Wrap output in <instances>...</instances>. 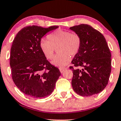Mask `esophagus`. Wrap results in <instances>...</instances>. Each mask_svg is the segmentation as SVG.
Here are the masks:
<instances>
[{
	"label": "esophagus",
	"instance_id": "1",
	"mask_svg": "<svg viewBox=\"0 0 121 121\" xmlns=\"http://www.w3.org/2000/svg\"><path fill=\"white\" fill-rule=\"evenodd\" d=\"M60 71L61 73H63L64 71L66 69V68H60Z\"/></svg>",
	"mask_w": 121,
	"mask_h": 121
}]
</instances>
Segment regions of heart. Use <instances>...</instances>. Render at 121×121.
Wrapping results in <instances>:
<instances>
[{"label":"heart","instance_id":"1","mask_svg":"<svg viewBox=\"0 0 121 121\" xmlns=\"http://www.w3.org/2000/svg\"><path fill=\"white\" fill-rule=\"evenodd\" d=\"M48 40L41 39L40 48L48 60L53 58L57 48L59 53L55 56L52 64L59 67H64L70 61V56L78 53L81 48V39L77 33L66 30H57L47 36Z\"/></svg>","mask_w":121,"mask_h":121}]
</instances>
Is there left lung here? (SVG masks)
<instances>
[{"mask_svg": "<svg viewBox=\"0 0 121 121\" xmlns=\"http://www.w3.org/2000/svg\"><path fill=\"white\" fill-rule=\"evenodd\" d=\"M80 35V51L72 61V85L76 93L88 97L100 93L108 84L112 70L111 53L103 35L87 24L70 27ZM83 69H75L74 67Z\"/></svg>", "mask_w": 121, "mask_h": 121, "instance_id": "8db88e82", "label": "left lung"}]
</instances>
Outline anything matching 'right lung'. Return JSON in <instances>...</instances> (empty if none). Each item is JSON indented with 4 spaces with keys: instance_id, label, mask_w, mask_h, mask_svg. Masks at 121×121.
Instances as JSON below:
<instances>
[{
    "instance_id": "right-lung-1",
    "label": "right lung",
    "mask_w": 121,
    "mask_h": 121,
    "mask_svg": "<svg viewBox=\"0 0 121 121\" xmlns=\"http://www.w3.org/2000/svg\"><path fill=\"white\" fill-rule=\"evenodd\" d=\"M59 27L27 26L16 35L11 48L12 78L28 96L41 98L51 95L61 73L47 60L40 48L41 38Z\"/></svg>"
}]
</instances>
